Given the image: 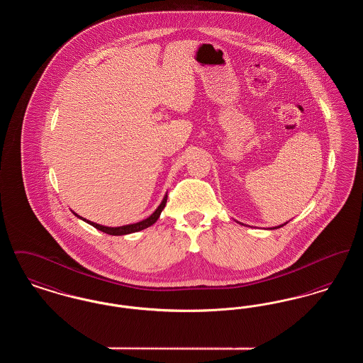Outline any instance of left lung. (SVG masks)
<instances>
[{"instance_id": "obj_1", "label": "left lung", "mask_w": 363, "mask_h": 363, "mask_svg": "<svg viewBox=\"0 0 363 363\" xmlns=\"http://www.w3.org/2000/svg\"><path fill=\"white\" fill-rule=\"evenodd\" d=\"M280 227H281V225H280Z\"/></svg>"}]
</instances>
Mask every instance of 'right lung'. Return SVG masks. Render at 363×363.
Here are the masks:
<instances>
[{
	"label": "right lung",
	"mask_w": 363,
	"mask_h": 363,
	"mask_svg": "<svg viewBox=\"0 0 363 363\" xmlns=\"http://www.w3.org/2000/svg\"><path fill=\"white\" fill-rule=\"evenodd\" d=\"M166 201H167V196H164L162 204L157 207V209H156L155 212H154L150 218H147V219H144V220H141V222H138V223H135V225H121V227H106V225H96V223H94V222H89V220L83 219V218H82V219H83L84 222H86V223L94 225L95 228L104 231L106 234H110V235H125V234H130V233H138V231H141V230H144V228L154 225L156 220L159 219L160 212L163 211V208L166 207ZM73 213H74V212H73ZM74 215L79 216L77 213H74ZM79 218H80V216H79Z\"/></svg>",
	"instance_id": "add662e5"
}]
</instances>
